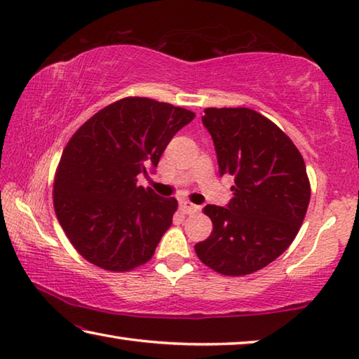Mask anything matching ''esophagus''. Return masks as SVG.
Returning a JSON list of instances; mask_svg holds the SVG:
<instances>
[{
    "label": "esophagus",
    "mask_w": 359,
    "mask_h": 359,
    "mask_svg": "<svg viewBox=\"0 0 359 359\" xmlns=\"http://www.w3.org/2000/svg\"><path fill=\"white\" fill-rule=\"evenodd\" d=\"M180 210L184 212V214H196V212H199L201 210V208H199V205H196V204H193V203H190V201H187V199H180Z\"/></svg>",
    "instance_id": "esophagus-1"
}]
</instances>
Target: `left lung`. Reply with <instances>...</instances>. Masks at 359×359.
Wrapping results in <instances>:
<instances>
[{
  "label": "left lung",
  "instance_id": "left-lung-1",
  "mask_svg": "<svg viewBox=\"0 0 359 359\" xmlns=\"http://www.w3.org/2000/svg\"><path fill=\"white\" fill-rule=\"evenodd\" d=\"M203 125L215 145L220 175H234V196L208 204L210 236L194 245L198 258L223 276L263 269L296 238L311 201L306 165L291 139L247 107H209Z\"/></svg>",
  "mask_w": 359,
  "mask_h": 359
}]
</instances>
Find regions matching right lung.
<instances>
[{
  "label": "right lung",
  "instance_id": "add662e5",
  "mask_svg": "<svg viewBox=\"0 0 359 359\" xmlns=\"http://www.w3.org/2000/svg\"><path fill=\"white\" fill-rule=\"evenodd\" d=\"M194 118L187 109L123 98L101 109L69 139L53 185V208L71 244L90 263L123 272L154 257L177 199L137 185L155 171L175 133Z\"/></svg>",
  "mask_w": 359,
  "mask_h": 359
}]
</instances>
